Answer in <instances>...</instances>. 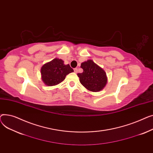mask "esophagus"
I'll return each instance as SVG.
<instances>
[{
    "label": "esophagus",
    "mask_w": 153,
    "mask_h": 153,
    "mask_svg": "<svg viewBox=\"0 0 153 153\" xmlns=\"http://www.w3.org/2000/svg\"><path fill=\"white\" fill-rule=\"evenodd\" d=\"M74 71H75V73H77L78 72V69L76 68H74Z\"/></svg>",
    "instance_id": "obj_1"
}]
</instances>
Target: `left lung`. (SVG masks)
Returning a JSON list of instances; mask_svg holds the SVG:
<instances>
[{"instance_id": "left-lung-1", "label": "left lung", "mask_w": 153, "mask_h": 153, "mask_svg": "<svg viewBox=\"0 0 153 153\" xmlns=\"http://www.w3.org/2000/svg\"><path fill=\"white\" fill-rule=\"evenodd\" d=\"M83 72L78 74L80 83L88 90L97 92L104 88L107 83V77L102 68L91 60H88L81 64Z\"/></svg>"}]
</instances>
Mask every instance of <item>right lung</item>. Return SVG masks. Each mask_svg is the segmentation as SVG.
Listing matches in <instances>:
<instances>
[{
  "mask_svg": "<svg viewBox=\"0 0 153 153\" xmlns=\"http://www.w3.org/2000/svg\"><path fill=\"white\" fill-rule=\"evenodd\" d=\"M41 71L44 83L51 86L61 83L68 74L73 72L74 70L69 64L64 65V61L56 58L44 64Z\"/></svg>",
  "mask_w": 153,
  "mask_h": 153,
  "instance_id": "right-lung-1",
  "label": "right lung"
}]
</instances>
